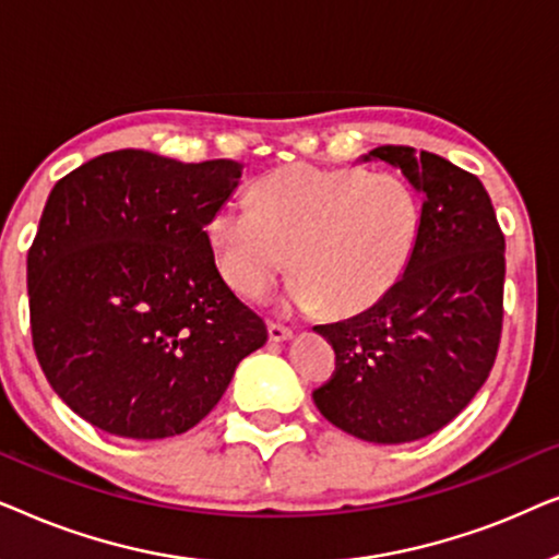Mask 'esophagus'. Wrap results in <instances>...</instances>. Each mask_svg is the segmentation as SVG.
Here are the masks:
<instances>
[{"mask_svg": "<svg viewBox=\"0 0 559 559\" xmlns=\"http://www.w3.org/2000/svg\"><path fill=\"white\" fill-rule=\"evenodd\" d=\"M289 338H293V331H289V328L280 325V323H270V341L272 343H282V341H289Z\"/></svg>", "mask_w": 559, "mask_h": 559, "instance_id": "34e87169", "label": "esophagus"}]
</instances>
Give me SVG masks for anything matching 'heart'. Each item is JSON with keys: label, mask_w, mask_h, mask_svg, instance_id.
Segmentation results:
<instances>
[{"label": "heart", "mask_w": 559, "mask_h": 559, "mask_svg": "<svg viewBox=\"0 0 559 559\" xmlns=\"http://www.w3.org/2000/svg\"><path fill=\"white\" fill-rule=\"evenodd\" d=\"M251 198L254 209L224 203L209 221L221 277L249 300L289 264L293 308L361 312L400 282L423 231L419 195L392 173L295 163L264 175Z\"/></svg>", "instance_id": "heart-1"}]
</instances>
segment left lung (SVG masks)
<instances>
[{
    "instance_id": "8db88e82",
    "label": "left lung",
    "mask_w": 559,
    "mask_h": 559,
    "mask_svg": "<svg viewBox=\"0 0 559 559\" xmlns=\"http://www.w3.org/2000/svg\"><path fill=\"white\" fill-rule=\"evenodd\" d=\"M400 170L423 201V231L400 282L369 310L316 325L335 350L312 392L328 423L400 445L438 432L491 371L503 318V234L476 175L432 152L384 144L361 157Z\"/></svg>"
}]
</instances>
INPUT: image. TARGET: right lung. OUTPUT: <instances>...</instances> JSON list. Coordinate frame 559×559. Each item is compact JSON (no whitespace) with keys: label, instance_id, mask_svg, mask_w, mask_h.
Masks as SVG:
<instances>
[{"label":"right lung","instance_id":"1","mask_svg":"<svg viewBox=\"0 0 559 559\" xmlns=\"http://www.w3.org/2000/svg\"><path fill=\"white\" fill-rule=\"evenodd\" d=\"M241 173L234 159L119 150L50 190L27 254L33 343L52 392L98 430L188 432L266 343L205 231Z\"/></svg>","mask_w":559,"mask_h":559}]
</instances>
